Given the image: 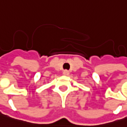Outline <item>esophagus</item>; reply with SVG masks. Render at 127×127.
I'll return each mask as SVG.
<instances>
[{"mask_svg":"<svg viewBox=\"0 0 127 127\" xmlns=\"http://www.w3.org/2000/svg\"><path fill=\"white\" fill-rule=\"evenodd\" d=\"M63 73H64V75H65V76H68V75H69V71H67V70H65V71H64Z\"/></svg>","mask_w":127,"mask_h":127,"instance_id":"obj_1","label":"esophagus"}]
</instances>
